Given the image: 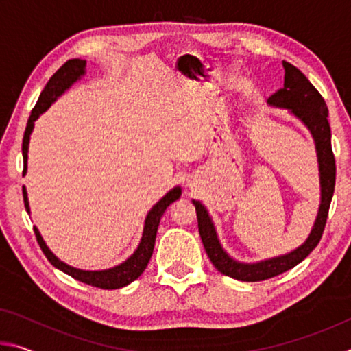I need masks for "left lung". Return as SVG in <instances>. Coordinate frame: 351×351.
<instances>
[{
	"label": "left lung",
	"instance_id": "1",
	"mask_svg": "<svg viewBox=\"0 0 351 351\" xmlns=\"http://www.w3.org/2000/svg\"><path fill=\"white\" fill-rule=\"evenodd\" d=\"M283 88L276 94H272L268 99V105L272 108L288 110L289 114L299 119L313 136L314 145H316L320 204L310 235L306 237V240L300 246H297L294 251L288 254L255 261V263H245V261L235 260L226 252L206 206L201 201L193 199V206L197 209L198 230L207 257L210 258L212 265L221 274L241 282L266 280V278L276 277L285 271L294 268L302 260H305L313 249L319 245L320 237H322L325 229L326 217H328L332 192H335L336 164L331 150V130L328 119H326L328 117V108H326L325 100L316 88L311 85V82L306 79L305 74H302L293 64L283 62Z\"/></svg>",
	"mask_w": 351,
	"mask_h": 351
}]
</instances>
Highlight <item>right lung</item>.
Returning <instances> with one entry per match:
<instances>
[{"label":"right lung","mask_w":351,"mask_h":351,"mask_svg":"<svg viewBox=\"0 0 351 351\" xmlns=\"http://www.w3.org/2000/svg\"><path fill=\"white\" fill-rule=\"evenodd\" d=\"M86 74V60H82V58H73V60H68L63 66L57 71V73L51 77L49 82L46 83L45 90L41 91L37 105L34 106V110L29 116L25 138H23V161H25V170H23V176L26 175L27 171V152H29V141H31V134L34 132L35 121L43 114V112L49 108V106L56 102V100L62 96V94L66 93L71 86L74 85L75 82H79L83 75ZM182 190L180 186H176L164 195V197L154 204L150 210H148L145 221H144V230H142V237L138 247L134 249V252L130 255V257L119 263L112 268L108 269H100V271H86V269H79L74 268L68 263H64L57 255L51 251L49 247L41 237L40 230L34 226L35 237H37V241L41 247V251L46 255V258L51 261V265H54L57 269L63 271L64 274L74 277L75 280L83 282L86 285H91V287L102 288V289H117L123 288L134 282L144 269L147 268L148 261L152 258L153 247H154V240H156L158 234V226L161 221L162 215L167 210V207L171 206L181 198ZM23 198H25V206L27 213H31V207H29V198H27V190L23 186Z\"/></svg>","instance_id":"1"}]
</instances>
